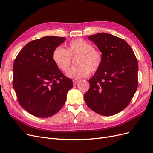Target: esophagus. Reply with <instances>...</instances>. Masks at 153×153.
I'll use <instances>...</instances> for the list:
<instances>
[{
  "mask_svg": "<svg viewBox=\"0 0 153 153\" xmlns=\"http://www.w3.org/2000/svg\"><path fill=\"white\" fill-rule=\"evenodd\" d=\"M78 82H79V81H78V80H74L73 81V85H75L77 84V83H78Z\"/></svg>",
  "mask_w": 153,
  "mask_h": 153,
  "instance_id": "34e87169",
  "label": "esophagus"
}]
</instances>
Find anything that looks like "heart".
<instances>
[{"label":"heart","mask_w":153,"mask_h":153,"mask_svg":"<svg viewBox=\"0 0 153 153\" xmlns=\"http://www.w3.org/2000/svg\"><path fill=\"white\" fill-rule=\"evenodd\" d=\"M77 58L78 67L68 71L71 65L72 58ZM54 63L62 72L73 79H80L94 73L101 68L103 62V55L99 49L94 48L92 43L84 39L78 38L71 41L66 49L61 47L55 48L52 53Z\"/></svg>","instance_id":"1"}]
</instances>
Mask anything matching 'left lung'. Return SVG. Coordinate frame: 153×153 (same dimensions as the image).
<instances>
[{
	"mask_svg": "<svg viewBox=\"0 0 153 153\" xmlns=\"http://www.w3.org/2000/svg\"><path fill=\"white\" fill-rule=\"evenodd\" d=\"M103 55L101 68L89 79L84 94L87 105L96 113L110 116L131 102L138 87L137 59L126 41L107 33L88 37Z\"/></svg>",
	"mask_w": 153,
	"mask_h": 153,
	"instance_id": "8db88e82",
	"label": "left lung"
}]
</instances>
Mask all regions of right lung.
<instances>
[{
	"label": "right lung",
	"instance_id": "obj_1",
	"mask_svg": "<svg viewBox=\"0 0 153 153\" xmlns=\"http://www.w3.org/2000/svg\"><path fill=\"white\" fill-rule=\"evenodd\" d=\"M65 38L45 36L25 45L13 64V85L18 103L26 111L39 117L57 114L66 100L73 82L53 61L55 48Z\"/></svg>",
	"mask_w": 153,
	"mask_h": 153
}]
</instances>
